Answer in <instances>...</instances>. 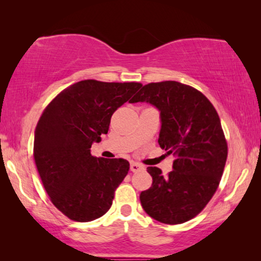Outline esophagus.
I'll return each mask as SVG.
<instances>
[{
	"mask_svg": "<svg viewBox=\"0 0 261 261\" xmlns=\"http://www.w3.org/2000/svg\"><path fill=\"white\" fill-rule=\"evenodd\" d=\"M130 169H131L132 173H138V171L144 170L145 168H144V166L139 165V163H137V162H131V165H130Z\"/></svg>",
	"mask_w": 261,
	"mask_h": 261,
	"instance_id": "obj_1",
	"label": "esophagus"
}]
</instances>
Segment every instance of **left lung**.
I'll return each instance as SVG.
<instances>
[{"label":"left lung","instance_id":"1","mask_svg":"<svg viewBox=\"0 0 261 261\" xmlns=\"http://www.w3.org/2000/svg\"><path fill=\"white\" fill-rule=\"evenodd\" d=\"M144 101L160 110L159 145L176 159L167 176L147 167L153 183L140 193L141 206L159 222L184 223L205 208L222 177L228 145L220 117L200 91L174 81L149 83L130 102Z\"/></svg>","mask_w":261,"mask_h":261}]
</instances>
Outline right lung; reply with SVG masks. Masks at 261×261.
I'll use <instances>...</instances> for the list:
<instances>
[{"instance_id":"add662e5","label":"right lung","mask_w":261,"mask_h":261,"mask_svg":"<svg viewBox=\"0 0 261 261\" xmlns=\"http://www.w3.org/2000/svg\"><path fill=\"white\" fill-rule=\"evenodd\" d=\"M141 86L135 82H78L57 94L39 118L35 166L51 202L70 220L93 221L112 206L130 163L93 156L90 148L108 132L115 110Z\"/></svg>"}]
</instances>
